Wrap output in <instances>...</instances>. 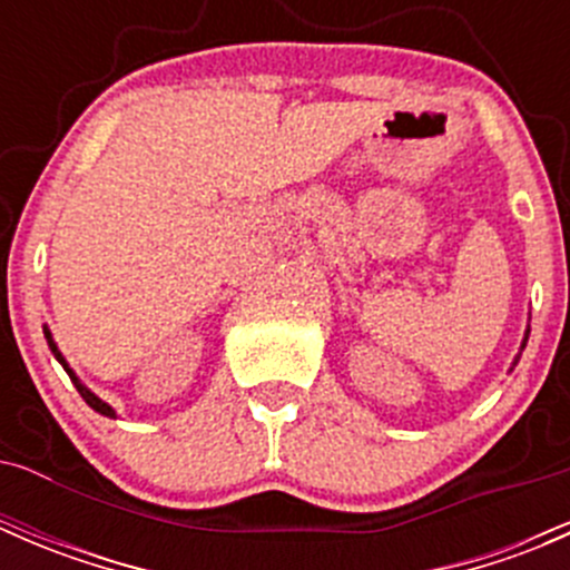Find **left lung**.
Returning <instances> with one entry per match:
<instances>
[{"mask_svg":"<svg viewBox=\"0 0 570 570\" xmlns=\"http://www.w3.org/2000/svg\"><path fill=\"white\" fill-rule=\"evenodd\" d=\"M527 338H530V325H527V331H524V338H521V350H519V355H515V358H513V366L519 364L521 353H524V347H527ZM513 366H510V370H513Z\"/></svg>","mask_w":570,"mask_h":570,"instance_id":"obj_1","label":"left lung"}]
</instances>
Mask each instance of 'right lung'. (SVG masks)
Segmentation results:
<instances>
[{
	"label": "right lung",
	"mask_w": 570,
	"mask_h": 570,
	"mask_svg": "<svg viewBox=\"0 0 570 570\" xmlns=\"http://www.w3.org/2000/svg\"><path fill=\"white\" fill-rule=\"evenodd\" d=\"M43 336H46V342H49V350H51V355H55V358H57V361H60V364H62V370H66V372H68V377H71V383H73V386H77V392H79V394H82V400H85V402H88V405H90V407H94V411H96V413H101V416H109V419H115V416H118V413H115V407H112V405H109V402H105V400H101V396H99V394H94V392H90V389H88V386H85V383H82V381H79V377H77V372H73V370H71V366H68L66 355H62V353H60V347H57V342H55V336H51L49 325H43Z\"/></svg>",
	"instance_id": "obj_1"
}]
</instances>
